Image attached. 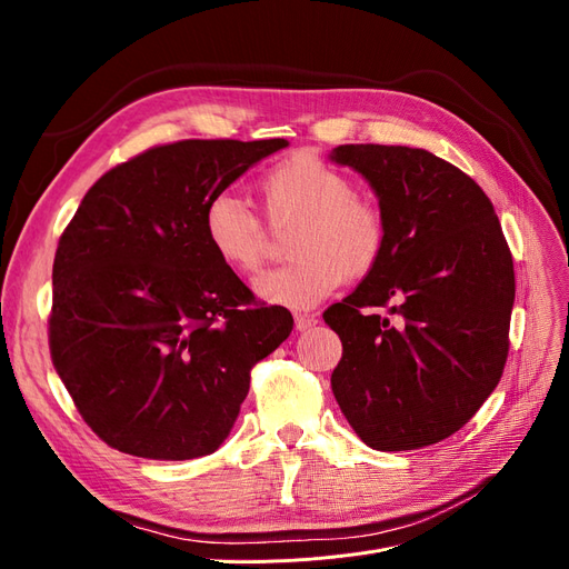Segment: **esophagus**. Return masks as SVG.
<instances>
[{
  "label": "esophagus",
  "mask_w": 569,
  "mask_h": 569,
  "mask_svg": "<svg viewBox=\"0 0 569 569\" xmlns=\"http://www.w3.org/2000/svg\"><path fill=\"white\" fill-rule=\"evenodd\" d=\"M295 322H297V330L299 332H306V330H311V327L318 325V316L316 313H299L295 318Z\"/></svg>",
  "instance_id": "1"
}]
</instances>
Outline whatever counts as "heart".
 Masks as SVG:
<instances>
[{"label": "heart", "mask_w": 569, "mask_h": 569, "mask_svg": "<svg viewBox=\"0 0 569 569\" xmlns=\"http://www.w3.org/2000/svg\"><path fill=\"white\" fill-rule=\"evenodd\" d=\"M270 226L297 222L289 234L291 261L253 282L268 303L313 308L343 280H363L387 249V216L380 203L353 192V180L311 153H295L256 182ZM203 237L213 256L237 274L263 266L268 232L251 206L230 192L203 209Z\"/></svg>", "instance_id": "1"}]
</instances>
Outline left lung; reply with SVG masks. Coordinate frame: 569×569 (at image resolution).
Returning a JSON list of instances; mask_svg holds the SVG:
<instances>
[{"label":"left lung","instance_id":"obj_1","mask_svg":"<svg viewBox=\"0 0 569 569\" xmlns=\"http://www.w3.org/2000/svg\"><path fill=\"white\" fill-rule=\"evenodd\" d=\"M330 159L370 182L389 226L380 266L322 313L343 349L335 399L370 449H422L458 432L501 380L512 256L489 197L453 163L387 144H341Z\"/></svg>","mask_w":569,"mask_h":569}]
</instances>
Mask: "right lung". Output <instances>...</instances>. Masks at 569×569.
I'll return each mask as SVG.
<instances>
[{
    "mask_svg": "<svg viewBox=\"0 0 569 569\" xmlns=\"http://www.w3.org/2000/svg\"><path fill=\"white\" fill-rule=\"evenodd\" d=\"M287 140H182L111 168L80 201L51 270L49 351L92 432L151 460L213 453L251 368L295 318L256 301L203 237L216 194Z\"/></svg>",
    "mask_w": 569,
    "mask_h": 569,
    "instance_id": "obj_1",
    "label": "right lung"
}]
</instances>
